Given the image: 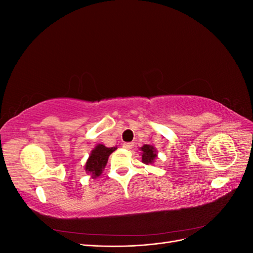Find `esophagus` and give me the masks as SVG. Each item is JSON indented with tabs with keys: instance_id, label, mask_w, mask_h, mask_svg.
<instances>
[{
	"instance_id": "obj_1",
	"label": "esophagus",
	"mask_w": 253,
	"mask_h": 253,
	"mask_svg": "<svg viewBox=\"0 0 253 253\" xmlns=\"http://www.w3.org/2000/svg\"><path fill=\"white\" fill-rule=\"evenodd\" d=\"M122 147H124L126 150H131L134 147V143L133 142H126V143H124V145H122Z\"/></svg>"
}]
</instances>
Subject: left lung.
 Returning <instances> with one entry per match:
<instances>
[{"label":"left lung","mask_w":253,"mask_h":253,"mask_svg":"<svg viewBox=\"0 0 253 253\" xmlns=\"http://www.w3.org/2000/svg\"><path fill=\"white\" fill-rule=\"evenodd\" d=\"M140 150V155H141V162L144 165H153L155 163V159L157 158L158 152L157 150L150 144H143Z\"/></svg>","instance_id":"8db88e82"}]
</instances>
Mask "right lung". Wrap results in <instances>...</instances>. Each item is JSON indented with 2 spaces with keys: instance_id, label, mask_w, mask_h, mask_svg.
<instances>
[{
  "instance_id": "right-lung-1",
  "label": "right lung",
  "mask_w": 253,
  "mask_h": 253,
  "mask_svg": "<svg viewBox=\"0 0 253 253\" xmlns=\"http://www.w3.org/2000/svg\"><path fill=\"white\" fill-rule=\"evenodd\" d=\"M115 150H117V147L108 148L102 143L97 144L91 150L85 166H84V170L93 178L99 177L102 174V171L104 170L106 164H108L110 155Z\"/></svg>"
}]
</instances>
